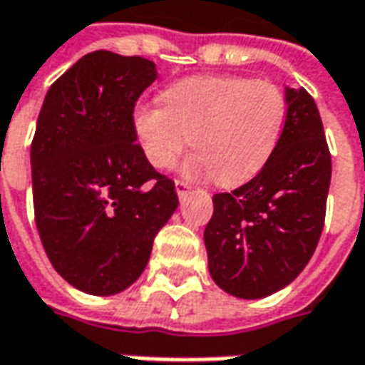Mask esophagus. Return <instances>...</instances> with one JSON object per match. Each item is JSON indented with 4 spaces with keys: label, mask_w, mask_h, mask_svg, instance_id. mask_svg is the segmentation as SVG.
<instances>
[{
    "label": "esophagus",
    "mask_w": 365,
    "mask_h": 365,
    "mask_svg": "<svg viewBox=\"0 0 365 365\" xmlns=\"http://www.w3.org/2000/svg\"><path fill=\"white\" fill-rule=\"evenodd\" d=\"M175 188H177L178 197H185L188 192V188H190V185L185 182V180H175Z\"/></svg>",
    "instance_id": "obj_1"
}]
</instances>
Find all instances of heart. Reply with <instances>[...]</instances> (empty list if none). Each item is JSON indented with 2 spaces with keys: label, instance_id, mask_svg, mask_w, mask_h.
<instances>
[{
  "label": "heart",
  "instance_id": "1",
  "mask_svg": "<svg viewBox=\"0 0 365 365\" xmlns=\"http://www.w3.org/2000/svg\"><path fill=\"white\" fill-rule=\"evenodd\" d=\"M163 100L165 106H136L132 116L146 160L166 170L190 140L197 150L182 163V173L215 177L221 187H239L267 165L287 118L279 86L243 76L185 78L168 86Z\"/></svg>",
  "mask_w": 365,
  "mask_h": 365
}]
</instances>
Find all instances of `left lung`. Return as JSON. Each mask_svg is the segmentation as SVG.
Segmentation results:
<instances>
[{
  "label": "left lung",
  "instance_id": "1",
  "mask_svg": "<svg viewBox=\"0 0 365 365\" xmlns=\"http://www.w3.org/2000/svg\"><path fill=\"white\" fill-rule=\"evenodd\" d=\"M277 148L255 178L212 197L205 229L212 281L241 299L287 287L314 255L325 221L331 154L314 98L287 88Z\"/></svg>",
  "mask_w": 365,
  "mask_h": 365
}]
</instances>
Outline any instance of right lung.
<instances>
[{"instance_id": "obj_1", "label": "right lung", "mask_w": 365, "mask_h": 365, "mask_svg": "<svg viewBox=\"0 0 365 365\" xmlns=\"http://www.w3.org/2000/svg\"><path fill=\"white\" fill-rule=\"evenodd\" d=\"M156 76L146 58L98 50L41 104L29 154L36 227L53 269L90 295L130 287L178 207L175 182L146 160L132 126Z\"/></svg>"}]
</instances>
